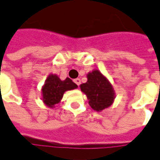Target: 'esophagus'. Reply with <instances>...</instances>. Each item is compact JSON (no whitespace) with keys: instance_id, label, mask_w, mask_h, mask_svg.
Wrapping results in <instances>:
<instances>
[{"instance_id":"1","label":"esophagus","mask_w":160,"mask_h":160,"mask_svg":"<svg viewBox=\"0 0 160 160\" xmlns=\"http://www.w3.org/2000/svg\"><path fill=\"white\" fill-rule=\"evenodd\" d=\"M74 82H75V83H76L77 85L79 86V85H80V83H81V80H80L79 78H77V79H75V80H74Z\"/></svg>"}]
</instances>
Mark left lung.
Segmentation results:
<instances>
[{
    "label": "left lung",
    "instance_id": "obj_1",
    "mask_svg": "<svg viewBox=\"0 0 160 160\" xmlns=\"http://www.w3.org/2000/svg\"><path fill=\"white\" fill-rule=\"evenodd\" d=\"M81 91L94 111L101 112L109 108L115 98V92L112 83L106 76L98 69H93L87 74V82L80 85Z\"/></svg>",
    "mask_w": 160,
    "mask_h": 160
}]
</instances>
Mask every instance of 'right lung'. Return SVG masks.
I'll return each instance as SVG.
<instances>
[{"label":"right lung","instance_id":"1","mask_svg":"<svg viewBox=\"0 0 160 160\" xmlns=\"http://www.w3.org/2000/svg\"><path fill=\"white\" fill-rule=\"evenodd\" d=\"M77 88L78 85L70 78L62 80L57 75L50 74L41 88L43 103L48 108H55L54 106L62 100L64 93Z\"/></svg>","mask_w":160,"mask_h":160}]
</instances>
